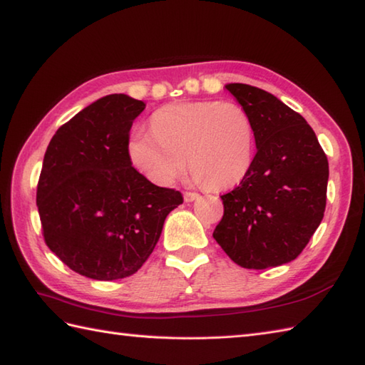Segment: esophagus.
<instances>
[{"label":"esophagus","instance_id":"esophagus-1","mask_svg":"<svg viewBox=\"0 0 365 365\" xmlns=\"http://www.w3.org/2000/svg\"><path fill=\"white\" fill-rule=\"evenodd\" d=\"M183 197H185V200H187V202H192V200L199 199V195H197V192L187 191V192H185V195H183Z\"/></svg>","mask_w":365,"mask_h":365}]
</instances>
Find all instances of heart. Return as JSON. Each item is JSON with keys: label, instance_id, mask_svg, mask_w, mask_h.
<instances>
[{"label": "heart", "instance_id": "b5f03b06", "mask_svg": "<svg viewBox=\"0 0 365 365\" xmlns=\"http://www.w3.org/2000/svg\"><path fill=\"white\" fill-rule=\"evenodd\" d=\"M152 130L136 128L128 155L147 180L169 187L191 173L210 190H229L250 173L255 130L251 115L234 102H182L160 108Z\"/></svg>", "mask_w": 365, "mask_h": 365}]
</instances>
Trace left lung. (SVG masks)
I'll list each match as a JSON object with an SVG mask.
<instances>
[{"label":"left lung","instance_id":"obj_1","mask_svg":"<svg viewBox=\"0 0 365 365\" xmlns=\"http://www.w3.org/2000/svg\"><path fill=\"white\" fill-rule=\"evenodd\" d=\"M226 89L251 115L257 153L242 183L221 196L213 238L240 267H279L298 257L323 220L327 153L306 119L273 94L242 83Z\"/></svg>","mask_w":365,"mask_h":365}]
</instances>
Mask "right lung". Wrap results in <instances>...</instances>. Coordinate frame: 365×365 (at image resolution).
Instances as JSON below:
<instances>
[{
  "label": "right lung",
  "mask_w": 365,
  "mask_h": 365,
  "mask_svg": "<svg viewBox=\"0 0 365 365\" xmlns=\"http://www.w3.org/2000/svg\"><path fill=\"white\" fill-rule=\"evenodd\" d=\"M144 108L125 94L100 98L58 128L43 157L36 200L45 243L96 281L135 274L183 202L131 166L130 128Z\"/></svg>",
  "instance_id": "obj_1"
}]
</instances>
